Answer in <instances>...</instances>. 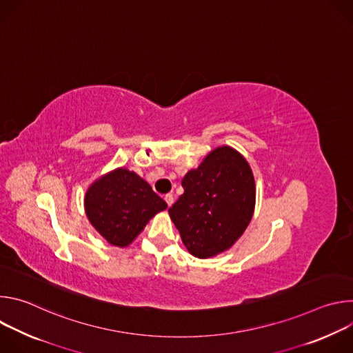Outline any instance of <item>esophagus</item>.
<instances>
[{
	"instance_id": "esophagus-1",
	"label": "esophagus",
	"mask_w": 353,
	"mask_h": 353,
	"mask_svg": "<svg viewBox=\"0 0 353 353\" xmlns=\"http://www.w3.org/2000/svg\"><path fill=\"white\" fill-rule=\"evenodd\" d=\"M165 201H166L168 207H172L173 201H174V198H173V194H166V195H165Z\"/></svg>"
}]
</instances>
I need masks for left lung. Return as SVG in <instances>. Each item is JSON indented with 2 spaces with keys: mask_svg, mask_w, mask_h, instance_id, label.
Returning <instances> with one entry per match:
<instances>
[{
  "mask_svg": "<svg viewBox=\"0 0 353 353\" xmlns=\"http://www.w3.org/2000/svg\"><path fill=\"white\" fill-rule=\"evenodd\" d=\"M181 185L169 215L190 254L205 260L229 250L256 207V181L245 158L229 145L218 146L187 172Z\"/></svg>",
  "mask_w": 353,
  "mask_h": 353,
  "instance_id": "obj_1",
  "label": "left lung"
}]
</instances>
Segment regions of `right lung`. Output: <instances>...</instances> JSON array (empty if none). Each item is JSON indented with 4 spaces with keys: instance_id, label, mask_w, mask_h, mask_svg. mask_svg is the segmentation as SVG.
I'll list each match as a JSON object with an SVG mask.
<instances>
[{
    "instance_id": "obj_1",
    "label": "right lung",
    "mask_w": 353,
    "mask_h": 353,
    "mask_svg": "<svg viewBox=\"0 0 353 353\" xmlns=\"http://www.w3.org/2000/svg\"><path fill=\"white\" fill-rule=\"evenodd\" d=\"M83 203L96 232L121 248L130 245L150 219L168 208L143 179L125 168L96 179L88 187Z\"/></svg>"
}]
</instances>
